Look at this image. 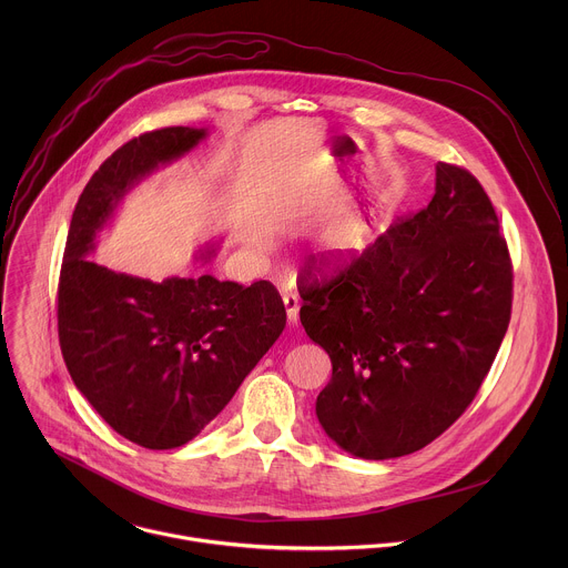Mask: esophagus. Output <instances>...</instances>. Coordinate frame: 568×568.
I'll return each mask as SVG.
<instances>
[{"mask_svg": "<svg viewBox=\"0 0 568 568\" xmlns=\"http://www.w3.org/2000/svg\"><path fill=\"white\" fill-rule=\"evenodd\" d=\"M284 306H286L288 324H297V320H300V297L295 293H286L284 295Z\"/></svg>", "mask_w": 568, "mask_h": 568, "instance_id": "obj_1", "label": "esophagus"}]
</instances>
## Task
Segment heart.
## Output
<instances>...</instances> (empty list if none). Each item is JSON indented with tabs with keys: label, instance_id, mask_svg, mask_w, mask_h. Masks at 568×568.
<instances>
[{
	"label": "heart",
	"instance_id": "obj_1",
	"mask_svg": "<svg viewBox=\"0 0 568 568\" xmlns=\"http://www.w3.org/2000/svg\"><path fill=\"white\" fill-rule=\"evenodd\" d=\"M361 248V236L354 227L336 230L325 239L324 257L332 266H341L349 262Z\"/></svg>",
	"mask_w": 568,
	"mask_h": 568
}]
</instances>
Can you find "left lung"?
I'll return each instance as SVG.
<instances>
[{"mask_svg":"<svg viewBox=\"0 0 568 568\" xmlns=\"http://www.w3.org/2000/svg\"><path fill=\"white\" fill-rule=\"evenodd\" d=\"M300 275L306 334L332 361L327 437L363 459L410 455L475 400L511 317V260L484 185L435 165L430 203L325 275Z\"/></svg>","mask_w":568,"mask_h":568,"instance_id":"1","label":"left lung"}]
</instances>
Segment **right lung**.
Here are the masks:
<instances>
[{
	"label": "right lung",
	"instance_id": "1",
	"mask_svg": "<svg viewBox=\"0 0 568 568\" xmlns=\"http://www.w3.org/2000/svg\"><path fill=\"white\" fill-rule=\"evenodd\" d=\"M205 135L165 126L104 160L77 203L61 264L57 317L68 372L115 433L151 450L196 437L286 325L284 302L266 280L151 282L87 260L124 194Z\"/></svg>",
	"mask_w": 568,
	"mask_h": 568
}]
</instances>
